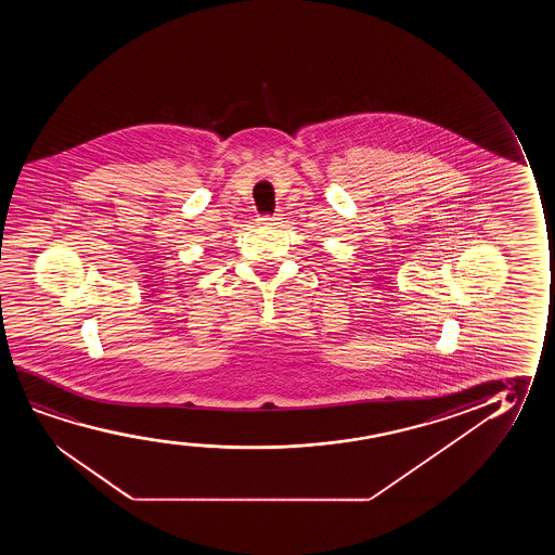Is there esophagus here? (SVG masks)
Returning <instances> with one entry per match:
<instances>
[{
    "mask_svg": "<svg viewBox=\"0 0 555 555\" xmlns=\"http://www.w3.org/2000/svg\"><path fill=\"white\" fill-rule=\"evenodd\" d=\"M284 214L282 210H276V212L271 214V216H259L258 223L259 225H266V228H273V225H279L284 218H282Z\"/></svg>",
    "mask_w": 555,
    "mask_h": 555,
    "instance_id": "34e87169",
    "label": "esophagus"
}]
</instances>
